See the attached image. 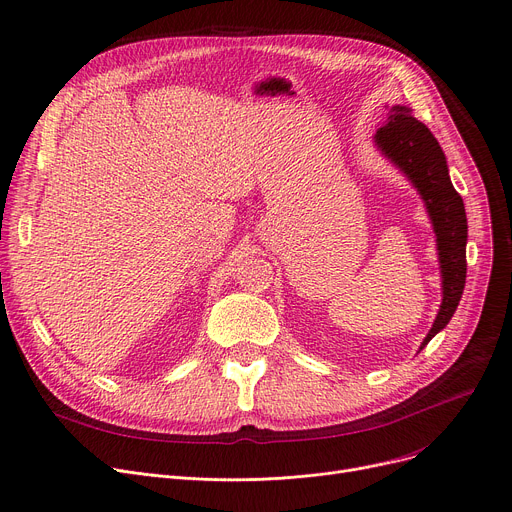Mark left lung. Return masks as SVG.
Listing matches in <instances>:
<instances>
[{"instance_id":"obj_1","label":"left lung","mask_w":512,"mask_h":512,"mask_svg":"<svg viewBox=\"0 0 512 512\" xmlns=\"http://www.w3.org/2000/svg\"><path fill=\"white\" fill-rule=\"evenodd\" d=\"M375 147L419 193L436 234L442 276V303L421 348L452 319L467 278V213L454 191L446 155L429 128L411 116L409 107L394 105L386 124L375 132Z\"/></svg>"}]
</instances>
